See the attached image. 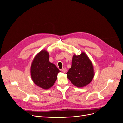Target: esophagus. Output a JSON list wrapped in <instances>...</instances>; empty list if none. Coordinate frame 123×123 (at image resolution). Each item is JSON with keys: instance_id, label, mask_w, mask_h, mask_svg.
<instances>
[{"instance_id": "obj_1", "label": "esophagus", "mask_w": 123, "mask_h": 123, "mask_svg": "<svg viewBox=\"0 0 123 123\" xmlns=\"http://www.w3.org/2000/svg\"><path fill=\"white\" fill-rule=\"evenodd\" d=\"M62 71L63 72H64V73H66V71H67V69H66V68H63V69H62Z\"/></svg>"}]
</instances>
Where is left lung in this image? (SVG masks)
<instances>
[{"label":"left lung","instance_id":"1","mask_svg":"<svg viewBox=\"0 0 123 123\" xmlns=\"http://www.w3.org/2000/svg\"><path fill=\"white\" fill-rule=\"evenodd\" d=\"M66 74L72 84L78 88H83L91 83L95 75L94 69L92 61L85 52L73 55L71 67Z\"/></svg>","mask_w":123,"mask_h":123}]
</instances>
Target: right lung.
Returning a JSON list of instances; mask_svg holds the SVG:
<instances>
[{
    "label": "right lung",
    "instance_id": "right-lung-1",
    "mask_svg": "<svg viewBox=\"0 0 123 123\" xmlns=\"http://www.w3.org/2000/svg\"><path fill=\"white\" fill-rule=\"evenodd\" d=\"M49 59V53L46 50H42L36 55L30 67L32 81L37 86L45 90L53 86L57 79V74L61 72Z\"/></svg>",
    "mask_w": 123,
    "mask_h": 123
}]
</instances>
